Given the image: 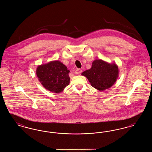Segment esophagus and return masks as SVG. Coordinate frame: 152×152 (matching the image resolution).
Listing matches in <instances>:
<instances>
[{
  "instance_id": "obj_1",
  "label": "esophagus",
  "mask_w": 152,
  "mask_h": 152,
  "mask_svg": "<svg viewBox=\"0 0 152 152\" xmlns=\"http://www.w3.org/2000/svg\"><path fill=\"white\" fill-rule=\"evenodd\" d=\"M82 72V70L81 69H76V71H75V74H80V73H81Z\"/></svg>"
}]
</instances>
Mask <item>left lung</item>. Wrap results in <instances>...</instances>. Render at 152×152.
Returning <instances> with one entry per match:
<instances>
[{
  "instance_id": "obj_1",
  "label": "left lung",
  "mask_w": 152,
  "mask_h": 152,
  "mask_svg": "<svg viewBox=\"0 0 152 152\" xmlns=\"http://www.w3.org/2000/svg\"><path fill=\"white\" fill-rule=\"evenodd\" d=\"M81 75L87 77L94 88L104 91L114 85L118 77L119 69L115 63L96 59L92 62V67Z\"/></svg>"
}]
</instances>
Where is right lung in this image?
<instances>
[{
    "label": "right lung",
    "instance_id": "add662e5",
    "mask_svg": "<svg viewBox=\"0 0 152 152\" xmlns=\"http://www.w3.org/2000/svg\"><path fill=\"white\" fill-rule=\"evenodd\" d=\"M69 72L63 63L53 60L37 66L36 73L39 81L47 90L59 94L69 84Z\"/></svg>",
    "mask_w": 152,
    "mask_h": 152
}]
</instances>
